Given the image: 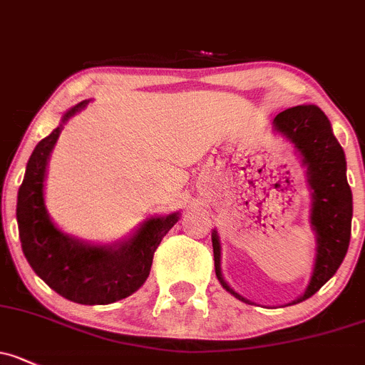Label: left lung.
Wrapping results in <instances>:
<instances>
[{"label": "left lung", "instance_id": "1", "mask_svg": "<svg viewBox=\"0 0 365 365\" xmlns=\"http://www.w3.org/2000/svg\"><path fill=\"white\" fill-rule=\"evenodd\" d=\"M276 131L292 140L304 157L309 183L313 189L312 222L318 236V253L314 269L304 294L294 301H306L317 294L343 262L351 234V190L346 182V160L341 145L332 134L331 122L318 106H294L274 117ZM215 273L227 292L236 294L220 274V245L217 232L212 234ZM247 302V301H245Z\"/></svg>", "mask_w": 365, "mask_h": 365}]
</instances>
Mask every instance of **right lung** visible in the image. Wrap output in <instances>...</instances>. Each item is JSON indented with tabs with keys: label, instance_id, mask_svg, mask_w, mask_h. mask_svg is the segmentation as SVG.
<instances>
[{
	"label": "right lung",
	"instance_id": "add662e5",
	"mask_svg": "<svg viewBox=\"0 0 365 365\" xmlns=\"http://www.w3.org/2000/svg\"><path fill=\"white\" fill-rule=\"evenodd\" d=\"M78 103L63 122L82 110ZM61 129L48 134L31 153L17 195V224L22 252L33 271L57 294L78 304H110L136 292L150 274L153 252L178 222V213L152 218L118 248L89 247L57 231L43 205L47 159Z\"/></svg>",
	"mask_w": 365,
	"mask_h": 365
}]
</instances>
